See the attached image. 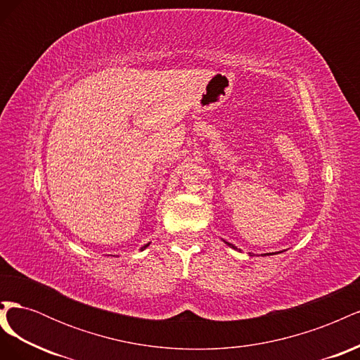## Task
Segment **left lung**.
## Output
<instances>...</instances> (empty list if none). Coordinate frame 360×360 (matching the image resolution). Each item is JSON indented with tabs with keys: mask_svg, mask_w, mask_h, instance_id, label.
<instances>
[{
	"mask_svg": "<svg viewBox=\"0 0 360 360\" xmlns=\"http://www.w3.org/2000/svg\"><path fill=\"white\" fill-rule=\"evenodd\" d=\"M225 243H226V245H228V246H230V248H233V249H237V248H236V246H234V245H231V243H228V242H225ZM267 255H269V254H267Z\"/></svg>",
	"mask_w": 360,
	"mask_h": 360,
	"instance_id": "1",
	"label": "left lung"
}]
</instances>
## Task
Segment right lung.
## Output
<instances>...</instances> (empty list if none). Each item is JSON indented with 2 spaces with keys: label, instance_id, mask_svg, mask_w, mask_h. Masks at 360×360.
<instances>
[{
  "label": "right lung",
  "instance_id": "1",
  "mask_svg": "<svg viewBox=\"0 0 360 360\" xmlns=\"http://www.w3.org/2000/svg\"><path fill=\"white\" fill-rule=\"evenodd\" d=\"M148 245H150V243H147V245H144V246H143V248H141V250H144V249H146V248H147V246H148Z\"/></svg>",
  "mask_w": 360,
  "mask_h": 360
}]
</instances>
